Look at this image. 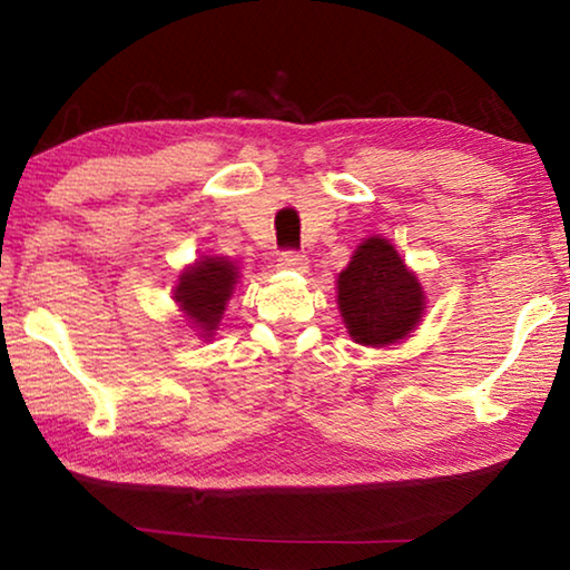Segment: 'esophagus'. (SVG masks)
I'll use <instances>...</instances> for the list:
<instances>
[{"label": "esophagus", "instance_id": "esophagus-1", "mask_svg": "<svg viewBox=\"0 0 570 570\" xmlns=\"http://www.w3.org/2000/svg\"><path fill=\"white\" fill-rule=\"evenodd\" d=\"M308 258L302 250H284L282 258H278V266L288 268V272H306Z\"/></svg>", "mask_w": 570, "mask_h": 570}]
</instances>
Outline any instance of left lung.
<instances>
[{"mask_svg": "<svg viewBox=\"0 0 570 570\" xmlns=\"http://www.w3.org/2000/svg\"><path fill=\"white\" fill-rule=\"evenodd\" d=\"M336 304L356 344L384 346L410 336L424 314V292L397 250L382 236L356 246L336 278Z\"/></svg>", "mask_w": 570, "mask_h": 570, "instance_id": "left-lung-1", "label": "left lung"}]
</instances>
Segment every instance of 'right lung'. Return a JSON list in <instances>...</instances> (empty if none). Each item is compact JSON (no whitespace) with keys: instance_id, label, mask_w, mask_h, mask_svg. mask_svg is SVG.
<instances>
[{"instance_id":"1","label":"right lung","mask_w":570,"mask_h":570,"mask_svg":"<svg viewBox=\"0 0 570 570\" xmlns=\"http://www.w3.org/2000/svg\"><path fill=\"white\" fill-rule=\"evenodd\" d=\"M236 284L238 268L234 262H228L226 256H204L178 276L173 298L190 320L193 330H198L200 336L208 340L218 330Z\"/></svg>"}]
</instances>
